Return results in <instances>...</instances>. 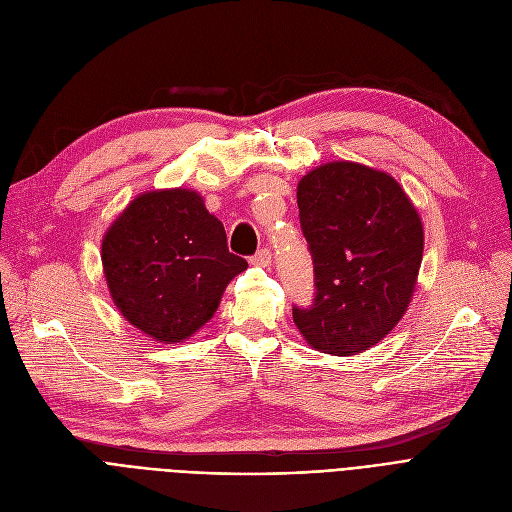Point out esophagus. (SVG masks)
I'll use <instances>...</instances> for the list:
<instances>
[{"label":"esophagus","mask_w":512,"mask_h":512,"mask_svg":"<svg viewBox=\"0 0 512 512\" xmlns=\"http://www.w3.org/2000/svg\"><path fill=\"white\" fill-rule=\"evenodd\" d=\"M251 263H253V265H259V267H270V265H272V251H270V249H259V251L251 257Z\"/></svg>","instance_id":"esophagus-1"}]
</instances>
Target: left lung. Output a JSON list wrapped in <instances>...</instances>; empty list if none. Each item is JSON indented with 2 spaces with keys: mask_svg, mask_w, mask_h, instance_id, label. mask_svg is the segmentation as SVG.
<instances>
[{
  "mask_svg": "<svg viewBox=\"0 0 512 512\" xmlns=\"http://www.w3.org/2000/svg\"><path fill=\"white\" fill-rule=\"evenodd\" d=\"M297 203L315 299L292 307L294 324L321 353H363L409 307L423 257L419 213L392 176L353 161L311 170Z\"/></svg>",
  "mask_w": 512,
  "mask_h": 512,
  "instance_id": "left-lung-1",
  "label": "left lung"
}]
</instances>
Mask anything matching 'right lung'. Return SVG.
<instances>
[{
	"label": "right lung",
	"instance_id": "right-lung-1",
	"mask_svg": "<svg viewBox=\"0 0 512 512\" xmlns=\"http://www.w3.org/2000/svg\"><path fill=\"white\" fill-rule=\"evenodd\" d=\"M103 274L120 313L159 342H180L213 317L247 261L186 188L134 199L103 236Z\"/></svg>",
	"mask_w": 512,
	"mask_h": 512
}]
</instances>
